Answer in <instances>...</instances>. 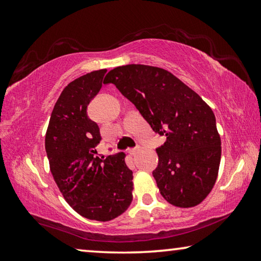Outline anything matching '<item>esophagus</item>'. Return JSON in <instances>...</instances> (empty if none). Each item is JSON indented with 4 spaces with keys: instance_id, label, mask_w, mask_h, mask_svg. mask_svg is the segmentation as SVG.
Returning <instances> with one entry per match:
<instances>
[{
    "instance_id": "1",
    "label": "esophagus",
    "mask_w": 261,
    "mask_h": 261,
    "mask_svg": "<svg viewBox=\"0 0 261 261\" xmlns=\"http://www.w3.org/2000/svg\"><path fill=\"white\" fill-rule=\"evenodd\" d=\"M139 149H140V148H139V147H135V148H130V149H129V153H130V154H131V155H136V154H137V153H138V152H139Z\"/></svg>"
}]
</instances>
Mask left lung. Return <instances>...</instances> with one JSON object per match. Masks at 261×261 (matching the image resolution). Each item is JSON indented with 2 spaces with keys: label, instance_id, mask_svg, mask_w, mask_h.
Wrapping results in <instances>:
<instances>
[{
  "label": "left lung",
  "instance_id": "obj_1",
  "mask_svg": "<svg viewBox=\"0 0 261 261\" xmlns=\"http://www.w3.org/2000/svg\"><path fill=\"white\" fill-rule=\"evenodd\" d=\"M105 84H114L166 141L156 148L153 176L165 199L193 207L205 199L218 177L221 139L213 110L196 92L165 69L144 64L117 67Z\"/></svg>",
  "mask_w": 261,
  "mask_h": 261
}]
</instances>
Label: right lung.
I'll return each instance as SVG.
<instances>
[{
    "label": "right lung",
    "mask_w": 261,
    "mask_h": 261,
    "mask_svg": "<svg viewBox=\"0 0 261 261\" xmlns=\"http://www.w3.org/2000/svg\"><path fill=\"white\" fill-rule=\"evenodd\" d=\"M107 70L74 79L62 91L48 124L45 147L53 177L68 204L90 220L110 221L132 201V170L123 152L99 158V125L87 106L99 93Z\"/></svg>",
    "instance_id": "1"
}]
</instances>
